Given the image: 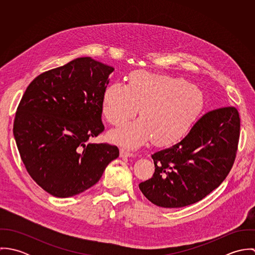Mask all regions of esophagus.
Masks as SVG:
<instances>
[{
    "label": "esophagus",
    "mask_w": 255,
    "mask_h": 255,
    "mask_svg": "<svg viewBox=\"0 0 255 255\" xmlns=\"http://www.w3.org/2000/svg\"><path fill=\"white\" fill-rule=\"evenodd\" d=\"M120 152H121L122 157H134L135 156V154L133 152H131L129 150H127L125 148H122Z\"/></svg>",
    "instance_id": "34e87169"
}]
</instances>
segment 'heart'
<instances>
[{
    "mask_svg": "<svg viewBox=\"0 0 255 255\" xmlns=\"http://www.w3.org/2000/svg\"><path fill=\"white\" fill-rule=\"evenodd\" d=\"M204 106L200 88L181 77L136 71L128 76V84L114 82L102 96V114L114 126H122L134 117L140 119L109 133L111 140L138 147L152 136L156 143L170 144L184 136L197 121Z\"/></svg>",
    "mask_w": 255,
    "mask_h": 255,
    "instance_id": "b5f03b06",
    "label": "heart"
}]
</instances>
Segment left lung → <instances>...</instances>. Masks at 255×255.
<instances>
[{"instance_id":"left-lung-1","label":"left lung","mask_w":255,"mask_h":255,"mask_svg":"<svg viewBox=\"0 0 255 255\" xmlns=\"http://www.w3.org/2000/svg\"><path fill=\"white\" fill-rule=\"evenodd\" d=\"M241 120L235 107L203 115L175 145L152 154L153 177L139 188L153 204L180 208L198 202L230 173L240 138Z\"/></svg>"}]
</instances>
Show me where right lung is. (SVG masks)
I'll return each mask as SVG.
<instances>
[{
    "instance_id": "add662e5",
    "label": "right lung",
    "mask_w": 255,
    "mask_h": 255,
    "mask_svg": "<svg viewBox=\"0 0 255 255\" xmlns=\"http://www.w3.org/2000/svg\"><path fill=\"white\" fill-rule=\"evenodd\" d=\"M114 68L90 57L41 73L15 113L13 135L20 158L39 186L71 197L93 186L119 149L90 143L104 130L102 96Z\"/></svg>"
}]
</instances>
